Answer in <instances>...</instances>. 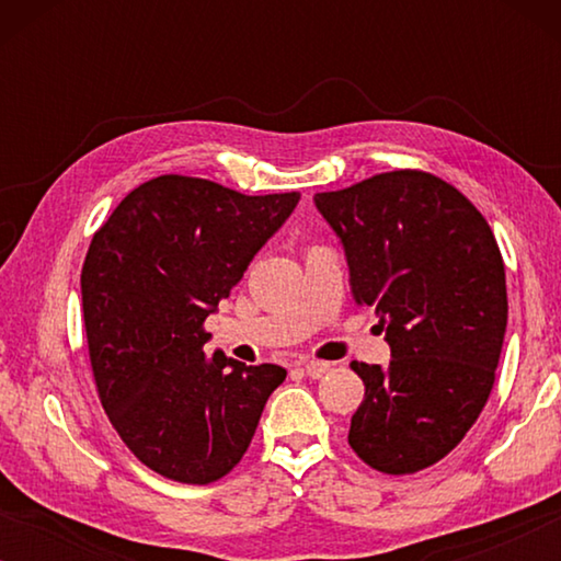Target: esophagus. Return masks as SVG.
<instances>
[{
  "label": "esophagus",
  "instance_id": "1",
  "mask_svg": "<svg viewBox=\"0 0 561 561\" xmlns=\"http://www.w3.org/2000/svg\"><path fill=\"white\" fill-rule=\"evenodd\" d=\"M298 365L304 367V373L309 375V378H321V375L329 370V363H321V359H301Z\"/></svg>",
  "mask_w": 561,
  "mask_h": 561
}]
</instances>
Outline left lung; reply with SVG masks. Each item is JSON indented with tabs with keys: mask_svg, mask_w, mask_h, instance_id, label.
<instances>
[{
	"mask_svg": "<svg viewBox=\"0 0 561 561\" xmlns=\"http://www.w3.org/2000/svg\"><path fill=\"white\" fill-rule=\"evenodd\" d=\"M347 257L357 306H373L388 367L352 363L365 398L350 447L375 470L439 462L478 421L495 382L508 296L493 229L447 181L373 175L313 196Z\"/></svg>",
	"mask_w": 561,
	"mask_h": 561,
	"instance_id": "8db88e82",
	"label": "left lung"
}]
</instances>
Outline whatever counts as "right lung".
Segmentation results:
<instances>
[{"mask_svg":"<svg viewBox=\"0 0 561 561\" xmlns=\"http://www.w3.org/2000/svg\"><path fill=\"white\" fill-rule=\"evenodd\" d=\"M298 198L158 175L129 191L89 244L81 298L99 398L122 442L163 478H225L286 380L280 365L206 355L204 321Z\"/></svg>","mask_w":561,"mask_h":561,"instance_id":"right-lung-1","label":"right lung"}]
</instances>
